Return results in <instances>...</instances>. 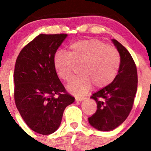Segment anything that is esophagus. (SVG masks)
<instances>
[{
	"mask_svg": "<svg viewBox=\"0 0 151 151\" xmlns=\"http://www.w3.org/2000/svg\"><path fill=\"white\" fill-rule=\"evenodd\" d=\"M84 97H75V100H76V101H77V102H81V101H82V100H84Z\"/></svg>",
	"mask_w": 151,
	"mask_h": 151,
	"instance_id": "34e87169",
	"label": "esophagus"
}]
</instances>
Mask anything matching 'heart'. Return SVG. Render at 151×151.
Returning a JSON list of instances; mask_svg holds the SVG:
<instances>
[{
	"label": "heart",
	"mask_w": 151,
	"mask_h": 151,
	"mask_svg": "<svg viewBox=\"0 0 151 151\" xmlns=\"http://www.w3.org/2000/svg\"><path fill=\"white\" fill-rule=\"evenodd\" d=\"M53 64L59 78L70 80L75 66H79L80 74L67 85L71 93L84 95L94 84L103 88L112 83L117 77L120 66V56L115 47L106 45L98 39L79 40L70 44L67 53L58 51Z\"/></svg>",
	"instance_id": "obj_1"
}]
</instances>
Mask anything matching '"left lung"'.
<instances>
[{
	"instance_id": "obj_1",
	"label": "left lung",
	"mask_w": 151,
	"mask_h": 151,
	"mask_svg": "<svg viewBox=\"0 0 151 151\" xmlns=\"http://www.w3.org/2000/svg\"><path fill=\"white\" fill-rule=\"evenodd\" d=\"M120 56V66L112 83L91 96L97 102V111L88 118L92 127L110 131L126 120L133 105L137 88V68L129 51L112 39Z\"/></svg>"
}]
</instances>
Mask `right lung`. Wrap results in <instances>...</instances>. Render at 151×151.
Segmentation results:
<instances>
[{
    "instance_id": "add662e5",
    "label": "right lung",
    "mask_w": 151,
    "mask_h": 151,
    "mask_svg": "<svg viewBox=\"0 0 151 151\" xmlns=\"http://www.w3.org/2000/svg\"><path fill=\"white\" fill-rule=\"evenodd\" d=\"M67 36L39 34L23 48L16 59L15 103L26 125L41 135L59 128L64 110L75 100L67 92L53 64L54 54Z\"/></svg>"
}]
</instances>
